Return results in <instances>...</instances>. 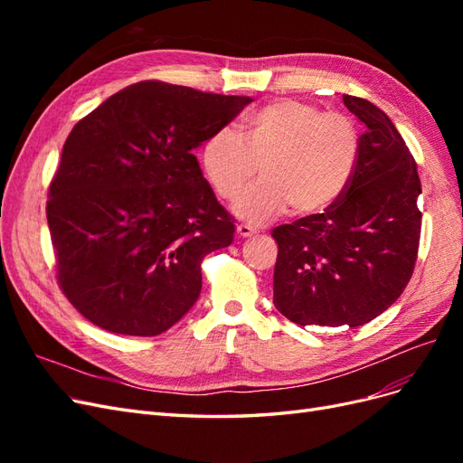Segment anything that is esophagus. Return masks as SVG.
I'll return each mask as SVG.
<instances>
[{"instance_id":"esophagus-1","label":"esophagus","mask_w":463,"mask_h":463,"mask_svg":"<svg viewBox=\"0 0 463 463\" xmlns=\"http://www.w3.org/2000/svg\"><path fill=\"white\" fill-rule=\"evenodd\" d=\"M257 233H259V230L253 226H247V223H240V226H237V235L240 237H253Z\"/></svg>"}]
</instances>
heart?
<instances>
[{
	"label": "heart",
	"instance_id": "b5f03b06",
	"mask_svg": "<svg viewBox=\"0 0 463 463\" xmlns=\"http://www.w3.org/2000/svg\"><path fill=\"white\" fill-rule=\"evenodd\" d=\"M359 133L354 121L318 106L279 98L250 111L240 135L222 128L201 148L203 174L220 199L232 201L253 177L262 179L233 203V214L250 223L291 210L325 213L354 177Z\"/></svg>",
	"mask_w": 463,
	"mask_h": 463
}]
</instances>
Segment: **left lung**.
I'll list each match as a JSON object with an SVG mask.
<instances>
[{"mask_svg": "<svg viewBox=\"0 0 463 463\" xmlns=\"http://www.w3.org/2000/svg\"><path fill=\"white\" fill-rule=\"evenodd\" d=\"M363 123L342 197L322 214L272 230L274 305L299 326H361L394 303L417 260L421 181L396 125L365 98L344 94Z\"/></svg>", "mask_w": 463, "mask_h": 463, "instance_id": "obj_1", "label": "left lung"}]
</instances>
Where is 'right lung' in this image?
<instances>
[{
	"mask_svg": "<svg viewBox=\"0 0 463 463\" xmlns=\"http://www.w3.org/2000/svg\"><path fill=\"white\" fill-rule=\"evenodd\" d=\"M250 102L143 80L69 133L46 216L60 288L92 325L158 335L199 299L235 226L191 152Z\"/></svg>",
	"mask_w": 463,
	"mask_h": 463,
	"instance_id": "right-lung-1",
	"label": "right lung"
}]
</instances>
